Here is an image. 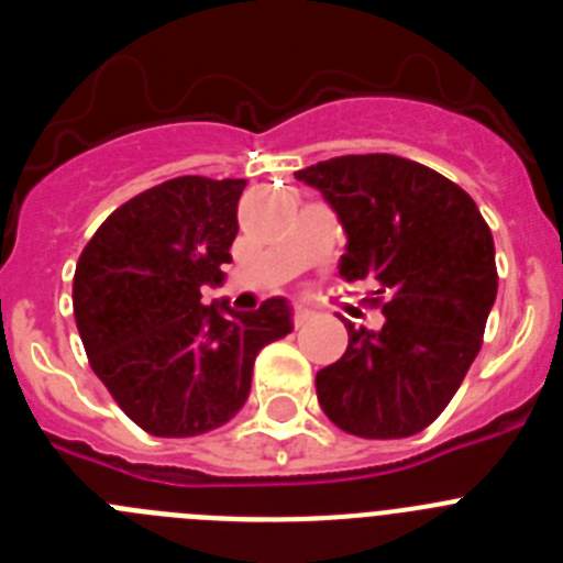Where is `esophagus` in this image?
<instances>
[{
  "label": "esophagus",
  "mask_w": 563,
  "mask_h": 563,
  "mask_svg": "<svg viewBox=\"0 0 563 563\" xmlns=\"http://www.w3.org/2000/svg\"><path fill=\"white\" fill-rule=\"evenodd\" d=\"M310 318H312V312L307 310V307H296V312H292V324L301 327V324H307Z\"/></svg>",
  "instance_id": "esophagus-1"
}]
</instances>
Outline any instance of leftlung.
<instances>
[{"mask_svg": "<svg viewBox=\"0 0 563 563\" xmlns=\"http://www.w3.org/2000/svg\"><path fill=\"white\" fill-rule=\"evenodd\" d=\"M335 211L346 282L377 278L383 327L350 324V346L316 375L318 402L346 434L400 440L460 389L496 301V251L456 183L397 154H343L296 172Z\"/></svg>", "mask_w": 563, "mask_h": 563, "instance_id": "left-lung-1", "label": "left lung"}]
</instances>
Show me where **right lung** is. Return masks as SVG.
Masks as SVG:
<instances>
[{
	"label": "right lung",
	"instance_id": "add662e5",
	"mask_svg": "<svg viewBox=\"0 0 563 563\" xmlns=\"http://www.w3.org/2000/svg\"><path fill=\"white\" fill-rule=\"evenodd\" d=\"M245 180L174 177L107 217L78 258L73 310L89 366L154 437L220 429L251 395L253 361L292 330L290 301L202 305L222 285Z\"/></svg>",
	"mask_w": 563,
	"mask_h": 563
}]
</instances>
